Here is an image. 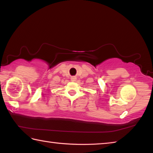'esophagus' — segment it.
Segmentation results:
<instances>
[{
	"mask_svg": "<svg viewBox=\"0 0 153 153\" xmlns=\"http://www.w3.org/2000/svg\"><path fill=\"white\" fill-rule=\"evenodd\" d=\"M76 77H72V78H71V80H72V81H76Z\"/></svg>",
	"mask_w": 153,
	"mask_h": 153,
	"instance_id": "1",
	"label": "esophagus"
}]
</instances>
